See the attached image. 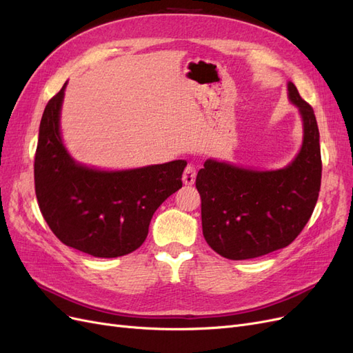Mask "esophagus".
Here are the masks:
<instances>
[{
	"label": "esophagus",
	"mask_w": 353,
	"mask_h": 353,
	"mask_svg": "<svg viewBox=\"0 0 353 353\" xmlns=\"http://www.w3.org/2000/svg\"><path fill=\"white\" fill-rule=\"evenodd\" d=\"M194 179H196V168L193 165H188L184 169V174H183V183L185 185H193L194 184Z\"/></svg>",
	"instance_id": "obj_1"
}]
</instances>
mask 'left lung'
Segmentation results:
<instances>
[{"label":"left lung","mask_w":353,"mask_h":353,"mask_svg":"<svg viewBox=\"0 0 353 353\" xmlns=\"http://www.w3.org/2000/svg\"><path fill=\"white\" fill-rule=\"evenodd\" d=\"M288 99L303 119V144L290 165L261 172L209 159L197 174L203 236L227 259L259 258L285 248L315 209L323 172L315 113L293 82Z\"/></svg>","instance_id":"obj_1"}]
</instances>
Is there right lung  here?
I'll return each mask as SVG.
<instances>
[{
    "label": "right lung",
    "instance_id": "1",
    "mask_svg": "<svg viewBox=\"0 0 353 353\" xmlns=\"http://www.w3.org/2000/svg\"><path fill=\"white\" fill-rule=\"evenodd\" d=\"M63 88L42 113L35 153V194L50 230L95 258H117L144 243L157 208L183 187L185 160L131 170L74 163L60 137Z\"/></svg>",
    "mask_w": 353,
    "mask_h": 353
}]
</instances>
